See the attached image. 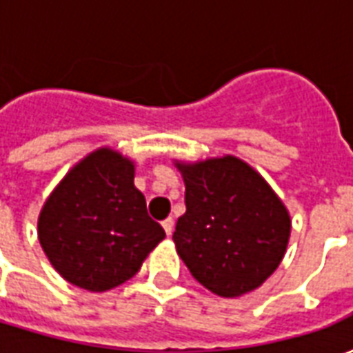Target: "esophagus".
<instances>
[{
    "instance_id": "1",
    "label": "esophagus",
    "mask_w": 353,
    "mask_h": 353,
    "mask_svg": "<svg viewBox=\"0 0 353 353\" xmlns=\"http://www.w3.org/2000/svg\"><path fill=\"white\" fill-rule=\"evenodd\" d=\"M162 229H164V232H166L168 236H172V232H174V219H172V217L164 219V221H162Z\"/></svg>"
}]
</instances>
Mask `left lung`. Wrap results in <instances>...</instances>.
<instances>
[{"label": "left lung", "instance_id": "left-lung-1", "mask_svg": "<svg viewBox=\"0 0 353 353\" xmlns=\"http://www.w3.org/2000/svg\"><path fill=\"white\" fill-rule=\"evenodd\" d=\"M176 168L187 212L174 242L192 278L227 299L259 288L288 250V208L259 172L232 154L176 162Z\"/></svg>", "mask_w": 353, "mask_h": 353}]
</instances>
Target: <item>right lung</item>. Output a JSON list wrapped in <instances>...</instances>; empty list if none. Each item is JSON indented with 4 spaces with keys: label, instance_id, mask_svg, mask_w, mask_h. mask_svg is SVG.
Here are the masks:
<instances>
[{
    "label": "right lung",
    "instance_id": "add662e5",
    "mask_svg": "<svg viewBox=\"0 0 353 353\" xmlns=\"http://www.w3.org/2000/svg\"><path fill=\"white\" fill-rule=\"evenodd\" d=\"M37 236L64 280L101 293L130 280L166 234L134 187V162L101 147L50 192Z\"/></svg>",
    "mask_w": 353,
    "mask_h": 353
}]
</instances>
